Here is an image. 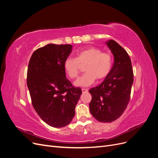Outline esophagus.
<instances>
[{"mask_svg": "<svg viewBox=\"0 0 158 158\" xmlns=\"http://www.w3.org/2000/svg\"><path fill=\"white\" fill-rule=\"evenodd\" d=\"M82 93H86L88 92V89H85V88H82Z\"/></svg>", "mask_w": 158, "mask_h": 158, "instance_id": "esophagus-1", "label": "esophagus"}]
</instances>
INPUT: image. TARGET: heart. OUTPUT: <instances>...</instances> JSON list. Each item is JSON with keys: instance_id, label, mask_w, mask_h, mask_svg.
Masks as SVG:
<instances>
[{"instance_id": "obj_1", "label": "heart", "mask_w": 158, "mask_h": 158, "mask_svg": "<svg viewBox=\"0 0 158 158\" xmlns=\"http://www.w3.org/2000/svg\"><path fill=\"white\" fill-rule=\"evenodd\" d=\"M85 73L76 80L74 85L79 87H86L92 84L95 80L101 81L106 78L111 73L113 66L111 55L95 47H88L79 51L76 58L68 57L63 64L66 74L71 79L78 77L84 66Z\"/></svg>"}]
</instances>
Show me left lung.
I'll list each match as a JSON object with an SVG mask.
<instances>
[{"label": "left lung", "instance_id": "8db88e82", "mask_svg": "<svg viewBox=\"0 0 158 158\" xmlns=\"http://www.w3.org/2000/svg\"><path fill=\"white\" fill-rule=\"evenodd\" d=\"M114 55L111 73L98 86L91 88L89 111L102 123L117 120L125 111L131 99L133 70L127 52L114 40L106 42Z\"/></svg>", "mask_w": 158, "mask_h": 158}]
</instances>
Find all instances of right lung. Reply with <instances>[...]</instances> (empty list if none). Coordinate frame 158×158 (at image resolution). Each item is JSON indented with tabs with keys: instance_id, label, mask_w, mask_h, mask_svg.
<instances>
[{
	"instance_id": "right-lung-1",
	"label": "right lung",
	"mask_w": 158,
	"mask_h": 158,
	"mask_svg": "<svg viewBox=\"0 0 158 158\" xmlns=\"http://www.w3.org/2000/svg\"><path fill=\"white\" fill-rule=\"evenodd\" d=\"M72 47L48 44L33 52L28 64L27 85L32 106L43 121L55 128L72 121L82 93L66 78L63 64Z\"/></svg>"
}]
</instances>
